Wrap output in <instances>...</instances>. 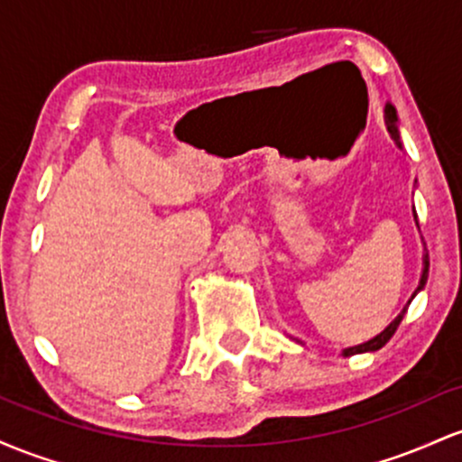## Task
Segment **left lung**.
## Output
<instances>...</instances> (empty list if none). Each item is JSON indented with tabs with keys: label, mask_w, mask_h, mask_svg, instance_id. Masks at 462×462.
Listing matches in <instances>:
<instances>
[{
	"label": "left lung",
	"mask_w": 462,
	"mask_h": 462,
	"mask_svg": "<svg viewBox=\"0 0 462 462\" xmlns=\"http://www.w3.org/2000/svg\"><path fill=\"white\" fill-rule=\"evenodd\" d=\"M384 122H386V131H388V134H391L393 142L397 143V148L402 150V139H399V126H397V111H395V106L391 105V102H388V105L384 106ZM414 220H417V211H414ZM417 225H419V222H417ZM428 268H430L428 253H423V268H421V277H419V286H417V290H414V292H412L411 300H412L414 297H417V294L421 292L423 288H426V282H428ZM411 300H408V303L403 305L402 312H399V314L395 316V319H393L391 323H388L386 328L380 331V334L373 336L371 340H366V343H362V345L346 346V349H343V356L346 357V356H356V354H369V351H377V349H382V346H384V345L388 343V340L393 338V334H395V331H397L399 323H402V319H403V314H406L408 305H411Z\"/></svg>",
	"instance_id": "obj_1"
}]
</instances>
